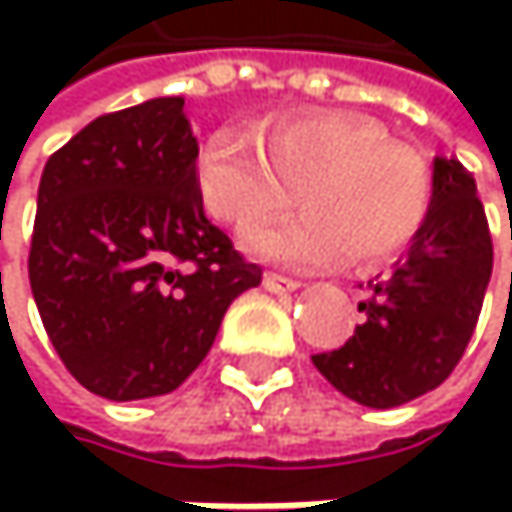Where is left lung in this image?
Listing matches in <instances>:
<instances>
[{"label":"left lung","instance_id":"left-lung-1","mask_svg":"<svg viewBox=\"0 0 512 512\" xmlns=\"http://www.w3.org/2000/svg\"><path fill=\"white\" fill-rule=\"evenodd\" d=\"M196 159L184 101L156 97L97 116L45 162L30 288L57 356L104 399L178 390L261 285L205 218Z\"/></svg>","mask_w":512,"mask_h":512}]
</instances>
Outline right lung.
Returning <instances> with one entry per match:
<instances>
[{
  "label": "right lung",
  "instance_id": "1",
  "mask_svg": "<svg viewBox=\"0 0 512 512\" xmlns=\"http://www.w3.org/2000/svg\"><path fill=\"white\" fill-rule=\"evenodd\" d=\"M491 236L476 181L455 159H436L421 230L393 279L368 282L353 338L313 365L368 408H396L436 390L461 362L491 279Z\"/></svg>",
  "mask_w": 512,
  "mask_h": 512
}]
</instances>
